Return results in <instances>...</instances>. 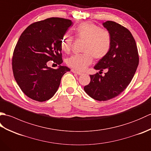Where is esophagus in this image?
Returning <instances> with one entry per match:
<instances>
[{
  "instance_id": "34e87169",
  "label": "esophagus",
  "mask_w": 151,
  "mask_h": 151,
  "mask_svg": "<svg viewBox=\"0 0 151 151\" xmlns=\"http://www.w3.org/2000/svg\"><path fill=\"white\" fill-rule=\"evenodd\" d=\"M71 71H72L73 73L77 74V75H81L82 74L81 72H78V71H77V70H75V69H71Z\"/></svg>"
}]
</instances>
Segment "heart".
Segmentation results:
<instances>
[{
  "mask_svg": "<svg viewBox=\"0 0 151 151\" xmlns=\"http://www.w3.org/2000/svg\"><path fill=\"white\" fill-rule=\"evenodd\" d=\"M75 35L78 40L85 41L82 54H76L66 60L67 66L78 71H83L90 65L93 57L101 59L110 52L111 46V37L108 31L101 28L91 22L80 24L75 29ZM73 39L65 34L60 40V47L63 52L68 54L73 46Z\"/></svg>",
  "mask_w": 151,
  "mask_h": 151,
  "instance_id": "b5f03b06",
  "label": "heart"
}]
</instances>
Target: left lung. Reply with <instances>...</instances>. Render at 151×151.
Instances as JSON below:
<instances>
[{
  "label": "left lung",
  "mask_w": 151,
  "mask_h": 151,
  "mask_svg": "<svg viewBox=\"0 0 151 151\" xmlns=\"http://www.w3.org/2000/svg\"><path fill=\"white\" fill-rule=\"evenodd\" d=\"M103 27L110 32L111 46L110 52L94 67L98 73L90 75L91 81L84 89L95 100L105 101L117 97L130 83L139 63L137 48L130 32L114 21L103 22Z\"/></svg>",
  "instance_id": "left-lung-1"
}]
</instances>
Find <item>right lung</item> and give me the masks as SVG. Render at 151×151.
Here are the masks:
<instances>
[{
    "label": "right lung",
    "instance_id": "add662e5",
    "mask_svg": "<svg viewBox=\"0 0 151 151\" xmlns=\"http://www.w3.org/2000/svg\"><path fill=\"white\" fill-rule=\"evenodd\" d=\"M73 24L69 19L51 17L34 22L21 35L13 54L14 76L22 91L34 101L52 98L58 89L63 75L70 69L63 62L60 40ZM53 60L59 67L47 66Z\"/></svg>",
    "mask_w": 151,
    "mask_h": 151
}]
</instances>
